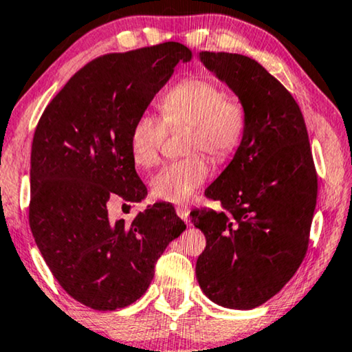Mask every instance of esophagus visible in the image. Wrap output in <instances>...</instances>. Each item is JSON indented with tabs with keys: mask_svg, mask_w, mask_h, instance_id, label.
Masks as SVG:
<instances>
[{
	"mask_svg": "<svg viewBox=\"0 0 352 352\" xmlns=\"http://www.w3.org/2000/svg\"><path fill=\"white\" fill-rule=\"evenodd\" d=\"M176 213L182 221H184V223H189V213H190L189 206H187V205H177L176 206Z\"/></svg>",
	"mask_w": 352,
	"mask_h": 352,
	"instance_id": "1",
	"label": "esophagus"
}]
</instances>
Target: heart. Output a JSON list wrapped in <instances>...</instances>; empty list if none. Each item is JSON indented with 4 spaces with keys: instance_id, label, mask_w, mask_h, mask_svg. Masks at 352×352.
Here are the masks:
<instances>
[{
    "instance_id": "b5f03b06",
    "label": "heart",
    "mask_w": 352,
    "mask_h": 352,
    "mask_svg": "<svg viewBox=\"0 0 352 352\" xmlns=\"http://www.w3.org/2000/svg\"><path fill=\"white\" fill-rule=\"evenodd\" d=\"M160 118L139 115L129 134L136 165L151 168L160 160L168 131L186 128L184 151L192 155L166 163L151 181L153 197L182 204L208 179L206 152L214 162L232 157L247 138L250 112L243 99L226 93L206 76H189L168 88L158 100Z\"/></svg>"
}]
</instances>
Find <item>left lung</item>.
Listing matches in <instances>:
<instances>
[{"instance_id": "obj_1", "label": "left lung", "mask_w": 352, "mask_h": 352, "mask_svg": "<svg viewBox=\"0 0 352 352\" xmlns=\"http://www.w3.org/2000/svg\"><path fill=\"white\" fill-rule=\"evenodd\" d=\"M205 67L245 100L247 138L205 190L221 210H192L206 237L197 280L216 305L253 309L295 276L309 245L317 171L300 105L252 57L200 52Z\"/></svg>"}]
</instances>
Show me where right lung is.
Here are the masks:
<instances>
[{
    "instance_id": "right-lung-1",
    "label": "right lung",
    "mask_w": 352,
    "mask_h": 352,
    "mask_svg": "<svg viewBox=\"0 0 352 352\" xmlns=\"http://www.w3.org/2000/svg\"><path fill=\"white\" fill-rule=\"evenodd\" d=\"M181 43L99 56L76 72L47 104L30 157L28 223L60 287L81 305L115 311L151 285L165 248L186 229L175 206L155 204L129 226L112 221L107 201H141L129 134L177 62Z\"/></svg>"
}]
</instances>
